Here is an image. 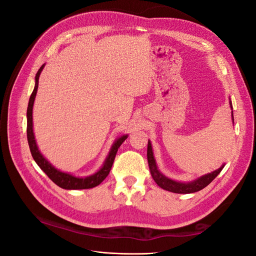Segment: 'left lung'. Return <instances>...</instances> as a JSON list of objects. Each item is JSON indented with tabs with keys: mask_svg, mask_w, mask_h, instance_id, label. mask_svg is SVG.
<instances>
[{
	"mask_svg": "<svg viewBox=\"0 0 256 256\" xmlns=\"http://www.w3.org/2000/svg\"><path fill=\"white\" fill-rule=\"evenodd\" d=\"M230 110H233V106H232L230 99ZM232 122H233V124H234L233 111H232ZM147 160H148V166L150 170L152 177L154 178V180L156 182V184L159 186V187L166 190V191L174 192V193H182V194H188V193L198 192L200 190L204 189L206 186L210 184L214 180V178L219 175V173L222 171L224 166H226V164H223L218 170H214V171L212 173L200 176L196 178V180H192V182H182L174 180H172V178L166 176L164 174H162L159 171V168L156 164V160H154V157L152 146V143L150 140H148V144H147Z\"/></svg>",
	"mask_w": 256,
	"mask_h": 256,
	"instance_id": "left-lung-1",
	"label": "left lung"
}]
</instances>
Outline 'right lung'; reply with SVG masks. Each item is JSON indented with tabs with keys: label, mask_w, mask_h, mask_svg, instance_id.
<instances>
[{
	"label": "right lung",
	"mask_w": 256,
	"mask_h": 256,
	"mask_svg": "<svg viewBox=\"0 0 256 256\" xmlns=\"http://www.w3.org/2000/svg\"><path fill=\"white\" fill-rule=\"evenodd\" d=\"M44 67V64L40 68V70L37 72L35 76V86L32 95L30 97L28 100V111H26V120H28V126H26V134H28V142L30 146V154H32V157L35 160L36 164H38L42 171L47 174V176L50 180L58 184V187L66 189V190H79V189H90L94 188L96 186L102 184L104 178L109 175L112 164L114 162L116 152H118L120 146L122 143L126 140L128 138V134H124L120 138H116L114 143L112 144L109 154L104 162L102 166L100 168L98 171L94 174H92L86 177H76L70 173H66L60 171V170L53 166L50 161L47 160V158L44 157V154L40 152V148H38L35 136H34V130H33V106L35 102V97L37 94V88H38V80H40V76L42 72Z\"/></svg>",
	"instance_id": "1"
}]
</instances>
